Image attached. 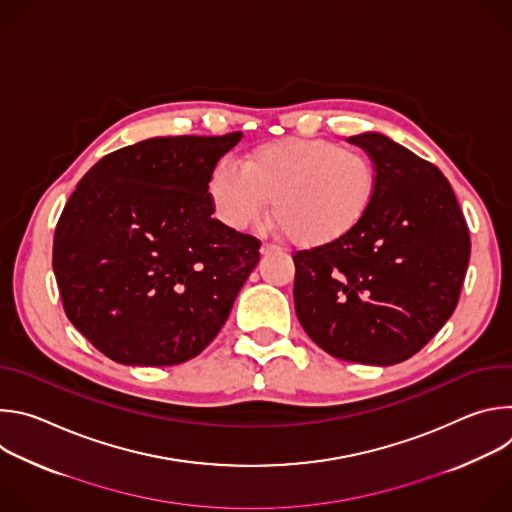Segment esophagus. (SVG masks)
I'll use <instances>...</instances> for the list:
<instances>
[{"label": "esophagus", "mask_w": 512, "mask_h": 512, "mask_svg": "<svg viewBox=\"0 0 512 512\" xmlns=\"http://www.w3.org/2000/svg\"><path fill=\"white\" fill-rule=\"evenodd\" d=\"M277 251H279V249H277L275 245H269V243H263L261 249H259L261 255H271V253H277Z\"/></svg>", "instance_id": "1"}]
</instances>
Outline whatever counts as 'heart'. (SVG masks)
<instances>
[{"instance_id":"b5f03b06","label":"heart","mask_w":512,"mask_h":512,"mask_svg":"<svg viewBox=\"0 0 512 512\" xmlns=\"http://www.w3.org/2000/svg\"><path fill=\"white\" fill-rule=\"evenodd\" d=\"M379 170L369 154L326 139L283 137L253 148L241 166L221 160L206 194L218 221L245 231L269 208L277 229L300 247H326L350 237L371 212Z\"/></svg>"}]
</instances>
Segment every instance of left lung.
Masks as SVG:
<instances>
[{
	"instance_id": "1",
	"label": "left lung",
	"mask_w": 512,
	"mask_h": 512,
	"mask_svg": "<svg viewBox=\"0 0 512 512\" xmlns=\"http://www.w3.org/2000/svg\"><path fill=\"white\" fill-rule=\"evenodd\" d=\"M379 170V192L344 241L294 255V304L328 354L389 367L419 352L454 314L470 235L446 176L383 133L348 137Z\"/></svg>"
}]
</instances>
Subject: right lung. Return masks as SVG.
Masks as SVG:
<instances>
[{
  "mask_svg": "<svg viewBox=\"0 0 512 512\" xmlns=\"http://www.w3.org/2000/svg\"><path fill=\"white\" fill-rule=\"evenodd\" d=\"M243 133L152 137L99 160L68 198L52 267L68 320L129 367H172L227 322L259 241L212 218L206 182Z\"/></svg>",
  "mask_w": 512,
  "mask_h": 512,
  "instance_id": "1",
  "label": "right lung"
}]
</instances>
